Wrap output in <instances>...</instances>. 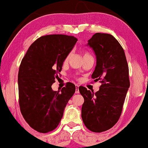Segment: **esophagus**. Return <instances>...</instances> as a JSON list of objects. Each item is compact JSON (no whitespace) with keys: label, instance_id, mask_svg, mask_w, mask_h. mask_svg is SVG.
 <instances>
[{"label":"esophagus","instance_id":"34e87169","mask_svg":"<svg viewBox=\"0 0 148 148\" xmlns=\"http://www.w3.org/2000/svg\"><path fill=\"white\" fill-rule=\"evenodd\" d=\"M76 94H79V85H76V91H75Z\"/></svg>","mask_w":148,"mask_h":148}]
</instances>
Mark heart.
I'll use <instances>...</instances> for the list:
<instances>
[{
	"label": "heart",
	"mask_w": 148,
	"mask_h": 148,
	"mask_svg": "<svg viewBox=\"0 0 148 148\" xmlns=\"http://www.w3.org/2000/svg\"><path fill=\"white\" fill-rule=\"evenodd\" d=\"M69 57H70V54H68V55H67V56H66V58H65V63H67V62L68 61V60H69Z\"/></svg>",
	"instance_id": "1"
}]
</instances>
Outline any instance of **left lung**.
Segmentation results:
<instances>
[{
  "label": "left lung",
  "instance_id": "obj_1",
  "mask_svg": "<svg viewBox=\"0 0 148 148\" xmlns=\"http://www.w3.org/2000/svg\"><path fill=\"white\" fill-rule=\"evenodd\" d=\"M97 58L92 78L100 80L98 92L80 87L83 98L81 117L85 125L94 132H102L112 127L119 119L130 88L129 68L123 49L112 35L96 33L88 45Z\"/></svg>",
  "mask_w": 148,
  "mask_h": 148
}]
</instances>
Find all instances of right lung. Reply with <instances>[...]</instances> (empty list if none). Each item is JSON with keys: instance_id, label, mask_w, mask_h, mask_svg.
<instances>
[{"instance_id": "obj_1", "label": "right lung", "mask_w": 148, "mask_h": 148, "mask_svg": "<svg viewBox=\"0 0 148 148\" xmlns=\"http://www.w3.org/2000/svg\"><path fill=\"white\" fill-rule=\"evenodd\" d=\"M77 38L62 34L47 35L36 40L23 57L18 76L19 105L25 120L34 130L47 133L63 117L76 87L72 83L58 91L51 85Z\"/></svg>"}]
</instances>
